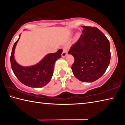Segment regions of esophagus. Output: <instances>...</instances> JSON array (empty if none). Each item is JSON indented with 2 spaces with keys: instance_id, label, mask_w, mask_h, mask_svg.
<instances>
[{
  "instance_id": "esophagus-1",
  "label": "esophagus",
  "mask_w": 125,
  "mask_h": 125,
  "mask_svg": "<svg viewBox=\"0 0 125 125\" xmlns=\"http://www.w3.org/2000/svg\"><path fill=\"white\" fill-rule=\"evenodd\" d=\"M67 54H68V52H67V48L64 47L63 49V52H62V57H65L67 55Z\"/></svg>"
}]
</instances>
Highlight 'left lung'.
<instances>
[{
    "instance_id": "8db88e82",
    "label": "left lung",
    "mask_w": 125,
    "mask_h": 125,
    "mask_svg": "<svg viewBox=\"0 0 125 125\" xmlns=\"http://www.w3.org/2000/svg\"><path fill=\"white\" fill-rule=\"evenodd\" d=\"M82 27L83 33L68 53L74 58L71 68L75 77L82 82L91 83L100 78L109 66L110 42L96 27Z\"/></svg>"
}]
</instances>
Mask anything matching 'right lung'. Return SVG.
Instances as JSON below:
<instances>
[{
  "instance_id": "obj_1",
  "label": "right lung",
  "mask_w": 125,
  "mask_h": 125,
  "mask_svg": "<svg viewBox=\"0 0 125 125\" xmlns=\"http://www.w3.org/2000/svg\"><path fill=\"white\" fill-rule=\"evenodd\" d=\"M15 42L12 47L10 62L12 71L17 78L24 85L31 88H41L49 83L53 74L54 63L61 57L63 50H59L56 53H49L40 62L31 66L24 67L19 64L14 58L16 44L20 39Z\"/></svg>"
}]
</instances>
